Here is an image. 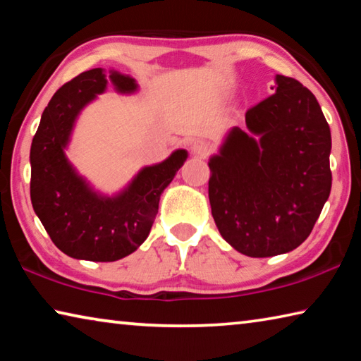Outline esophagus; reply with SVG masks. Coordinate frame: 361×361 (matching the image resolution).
<instances>
[{"label":"esophagus","mask_w":361,"mask_h":361,"mask_svg":"<svg viewBox=\"0 0 361 361\" xmlns=\"http://www.w3.org/2000/svg\"><path fill=\"white\" fill-rule=\"evenodd\" d=\"M191 152L195 156L205 157L210 152V145L205 142V140H194L191 143Z\"/></svg>","instance_id":"34e87169"}]
</instances>
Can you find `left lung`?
Wrapping results in <instances>:
<instances>
[{
    "instance_id": "obj_1",
    "label": "left lung",
    "mask_w": 361,
    "mask_h": 361,
    "mask_svg": "<svg viewBox=\"0 0 361 361\" xmlns=\"http://www.w3.org/2000/svg\"><path fill=\"white\" fill-rule=\"evenodd\" d=\"M276 94L245 114L210 157L209 199L223 239L267 258L301 245L331 191V132L315 95L276 76Z\"/></svg>"
}]
</instances>
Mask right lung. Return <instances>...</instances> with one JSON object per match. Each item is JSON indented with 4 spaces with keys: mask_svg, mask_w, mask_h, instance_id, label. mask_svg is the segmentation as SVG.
I'll list each match as a JSON object with an SVG mask.
<instances>
[{
    "mask_svg": "<svg viewBox=\"0 0 361 361\" xmlns=\"http://www.w3.org/2000/svg\"><path fill=\"white\" fill-rule=\"evenodd\" d=\"M109 81L121 94L137 90L135 79L118 71ZM106 82L103 70L94 68L63 84L42 113L30 149V197L51 240L71 258L99 262L124 258L146 240L161 194L188 157L176 149L164 162L140 170L114 197L95 192L73 169L65 148L79 111Z\"/></svg>",
    "mask_w": 361,
    "mask_h": 361,
    "instance_id": "right-lung-1",
    "label": "right lung"
}]
</instances>
